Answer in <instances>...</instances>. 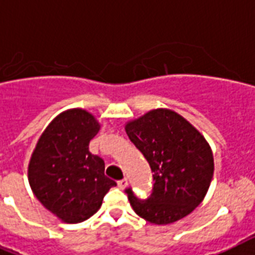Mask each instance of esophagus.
<instances>
[{
	"label": "esophagus",
	"instance_id": "1",
	"mask_svg": "<svg viewBox=\"0 0 255 255\" xmlns=\"http://www.w3.org/2000/svg\"><path fill=\"white\" fill-rule=\"evenodd\" d=\"M127 185H128V182L126 178H124V179H121V181H118V187L121 188V190H124V188L127 187Z\"/></svg>",
	"mask_w": 255,
	"mask_h": 255
}]
</instances>
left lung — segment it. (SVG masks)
<instances>
[{"instance_id":"8db88e82","label":"left lung","mask_w":255,"mask_h":255,"mask_svg":"<svg viewBox=\"0 0 255 255\" xmlns=\"http://www.w3.org/2000/svg\"><path fill=\"white\" fill-rule=\"evenodd\" d=\"M124 128L150 165L154 181L145 202L134 198L131 188L126 190L136 215L152 224L167 225L191 214L214 177V154L204 136L169 109L150 110Z\"/></svg>"}]
</instances>
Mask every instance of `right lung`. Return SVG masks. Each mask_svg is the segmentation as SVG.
Masks as SVG:
<instances>
[{
    "label": "right lung",
    "instance_id": "1",
    "mask_svg": "<svg viewBox=\"0 0 255 255\" xmlns=\"http://www.w3.org/2000/svg\"><path fill=\"white\" fill-rule=\"evenodd\" d=\"M101 124L82 109L63 111L40 134L28 162V183L36 199L59 220H88L117 183L105 175V161L89 142Z\"/></svg>",
    "mask_w": 255,
    "mask_h": 255
}]
</instances>
